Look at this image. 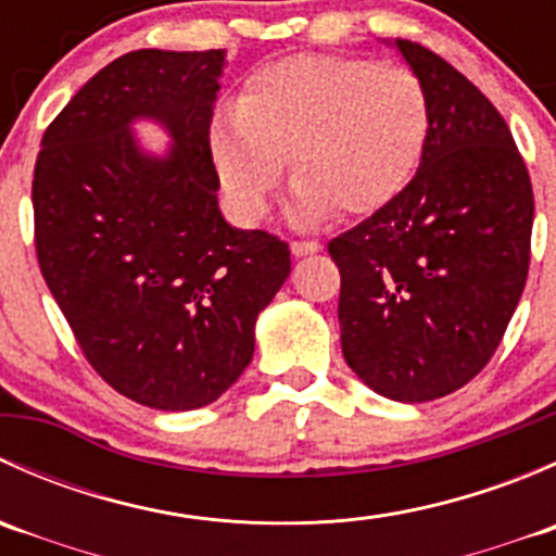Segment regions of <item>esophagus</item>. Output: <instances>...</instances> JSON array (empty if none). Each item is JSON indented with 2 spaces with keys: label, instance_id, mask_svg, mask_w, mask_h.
<instances>
[{
  "label": "esophagus",
  "instance_id": "esophagus-1",
  "mask_svg": "<svg viewBox=\"0 0 556 556\" xmlns=\"http://www.w3.org/2000/svg\"><path fill=\"white\" fill-rule=\"evenodd\" d=\"M290 250H293V255L295 257H304V255H314V252H319V242H309V239H306V242H293L290 244Z\"/></svg>",
  "mask_w": 556,
  "mask_h": 556
}]
</instances>
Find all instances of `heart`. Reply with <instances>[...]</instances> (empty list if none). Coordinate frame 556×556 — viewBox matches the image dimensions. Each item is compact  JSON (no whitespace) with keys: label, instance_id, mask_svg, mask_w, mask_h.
<instances>
[{"label":"heart","instance_id":"heart-1","mask_svg":"<svg viewBox=\"0 0 556 556\" xmlns=\"http://www.w3.org/2000/svg\"><path fill=\"white\" fill-rule=\"evenodd\" d=\"M428 88L408 66L355 55H293L252 72L237 110L210 128L223 190L244 217H263L285 164L293 217L368 215L417 174L430 139Z\"/></svg>","mask_w":556,"mask_h":556}]
</instances>
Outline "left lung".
<instances>
[{
	"instance_id": "1",
	"label": "left lung",
	"mask_w": 556,
	"mask_h": 556,
	"mask_svg": "<svg viewBox=\"0 0 556 556\" xmlns=\"http://www.w3.org/2000/svg\"><path fill=\"white\" fill-rule=\"evenodd\" d=\"M395 48L428 88V148L412 182L328 252L346 366L379 395L425 403L495 355L527 282L535 206L495 104L433 50Z\"/></svg>"
}]
</instances>
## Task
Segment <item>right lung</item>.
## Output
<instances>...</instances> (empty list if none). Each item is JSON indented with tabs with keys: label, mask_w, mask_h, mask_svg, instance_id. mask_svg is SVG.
Masks as SVG:
<instances>
[{
	"label": "right lung",
	"mask_w": 556,
	"mask_h": 556,
	"mask_svg": "<svg viewBox=\"0 0 556 556\" xmlns=\"http://www.w3.org/2000/svg\"><path fill=\"white\" fill-rule=\"evenodd\" d=\"M226 50H131L55 115L35 164L39 271L112 390L161 412L217 401L252 361L255 319L290 247L231 228L217 206L212 106ZM153 116L164 160L130 134Z\"/></svg>",
	"instance_id": "right-lung-1"
}]
</instances>
